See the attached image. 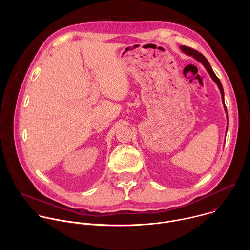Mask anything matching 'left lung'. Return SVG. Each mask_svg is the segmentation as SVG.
<instances>
[{"instance_id":"left-lung-1","label":"left lung","mask_w":250,"mask_h":250,"mask_svg":"<svg viewBox=\"0 0 250 250\" xmlns=\"http://www.w3.org/2000/svg\"><path fill=\"white\" fill-rule=\"evenodd\" d=\"M181 49H182V51H183L184 53H186L187 55H191V56H193L195 59H197L198 61H200V62H201V63L206 67V69H207V71L208 72L209 76L211 77V79L217 83V85H218V87H219V89H220V91H221L222 97H223V102H224V104H225V101H224V89H223V85H222V83H221L220 79H219V78L217 77V75L215 74V72H213V71H212V69H211V67H210V65H209L208 61L207 60V58H206L202 53H200L199 51H197V50H195V49H193V48H191V47H188V46H181ZM225 109H226V111H227L226 104H225Z\"/></svg>"}]
</instances>
